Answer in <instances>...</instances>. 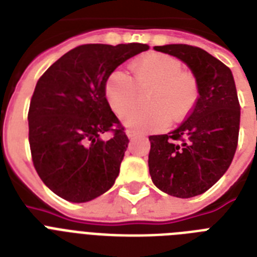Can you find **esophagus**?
I'll use <instances>...</instances> for the list:
<instances>
[{"label": "esophagus", "mask_w": 257, "mask_h": 257, "mask_svg": "<svg viewBox=\"0 0 257 257\" xmlns=\"http://www.w3.org/2000/svg\"><path fill=\"white\" fill-rule=\"evenodd\" d=\"M126 134H127V137H128V138H135V137L138 135V131L133 130V128H127Z\"/></svg>", "instance_id": "esophagus-1"}]
</instances>
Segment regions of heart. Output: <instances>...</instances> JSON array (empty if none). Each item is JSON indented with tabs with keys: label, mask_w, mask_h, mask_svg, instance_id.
Instances as JSON below:
<instances>
[{
	"label": "heart",
	"mask_w": 257,
	"mask_h": 257,
	"mask_svg": "<svg viewBox=\"0 0 257 257\" xmlns=\"http://www.w3.org/2000/svg\"><path fill=\"white\" fill-rule=\"evenodd\" d=\"M134 79L114 70L104 83V95L112 111L124 115L127 127L138 131H157L190 115L200 96V83L192 71L184 70L180 59L164 53H149L130 65ZM149 89L146 108L132 110L140 90ZM131 110V112L130 110ZM130 111L131 112L128 113Z\"/></svg>",
	"instance_id": "b5f03b06"
}]
</instances>
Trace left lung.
Instances as JSON below:
<instances>
[{"mask_svg":"<svg viewBox=\"0 0 257 257\" xmlns=\"http://www.w3.org/2000/svg\"><path fill=\"white\" fill-rule=\"evenodd\" d=\"M187 63L200 83L195 108L170 134L150 135V175L154 184L176 198L210 190L228 170L237 149L240 103L228 66L200 47L155 46Z\"/></svg>","mask_w":257,"mask_h":257,"instance_id":"1","label":"left lung"}]
</instances>
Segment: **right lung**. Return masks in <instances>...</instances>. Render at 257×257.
Segmentation results:
<instances>
[{
  "label": "right lung",
  "instance_id": "obj_1",
  "mask_svg": "<svg viewBox=\"0 0 257 257\" xmlns=\"http://www.w3.org/2000/svg\"><path fill=\"white\" fill-rule=\"evenodd\" d=\"M145 44L81 45L38 79L29 107V143L37 174L54 194L83 203L110 190L128 145L104 83L116 67L149 50ZM110 132L112 138L100 137Z\"/></svg>",
  "mask_w": 257,
  "mask_h": 257
}]
</instances>
